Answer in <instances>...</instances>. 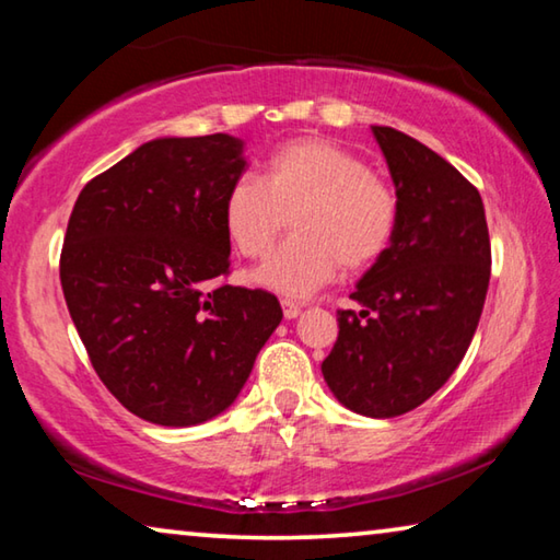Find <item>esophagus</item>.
<instances>
[{
    "mask_svg": "<svg viewBox=\"0 0 560 560\" xmlns=\"http://www.w3.org/2000/svg\"><path fill=\"white\" fill-rule=\"evenodd\" d=\"M281 306H283V316H287L289 320L301 316V306H299V303H293V301H281Z\"/></svg>",
    "mask_w": 560,
    "mask_h": 560,
    "instance_id": "obj_1",
    "label": "esophagus"
}]
</instances>
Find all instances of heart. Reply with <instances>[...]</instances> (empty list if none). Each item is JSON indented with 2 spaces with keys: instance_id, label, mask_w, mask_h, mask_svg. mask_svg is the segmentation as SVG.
<instances>
[{
  "instance_id": "obj_1",
  "label": "heart",
  "mask_w": 560,
  "mask_h": 560,
  "mask_svg": "<svg viewBox=\"0 0 560 560\" xmlns=\"http://www.w3.org/2000/svg\"><path fill=\"white\" fill-rule=\"evenodd\" d=\"M224 230L246 259H264L291 217L293 236L254 271V281L303 299L385 257L397 230V197L363 158L326 138L279 145L264 183L240 177L224 195Z\"/></svg>"
}]
</instances>
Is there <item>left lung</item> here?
Returning <instances> with one entry per match:
<instances>
[{
	"instance_id": "obj_1",
	"label": "left lung",
	"mask_w": 560,
	"mask_h": 560,
	"mask_svg": "<svg viewBox=\"0 0 560 560\" xmlns=\"http://www.w3.org/2000/svg\"><path fill=\"white\" fill-rule=\"evenodd\" d=\"M397 195L390 249L338 311L320 365L330 393L365 417L420 407L457 371L485 308L491 244L479 189L405 132L373 126Z\"/></svg>"
}]
</instances>
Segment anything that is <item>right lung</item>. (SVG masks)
I'll return each instance as SVG.
<instances>
[{
    "label": "right lung",
    "mask_w": 560,
    "mask_h": 560,
    "mask_svg": "<svg viewBox=\"0 0 560 560\" xmlns=\"http://www.w3.org/2000/svg\"><path fill=\"white\" fill-rule=\"evenodd\" d=\"M240 138H158L93 177L73 205L61 289L110 395L163 428L224 412L281 324L273 293L230 287L224 195Z\"/></svg>",
    "instance_id": "1"
}]
</instances>
